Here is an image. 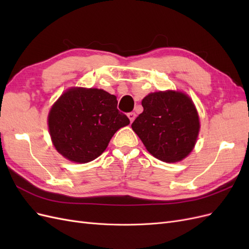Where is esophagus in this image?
I'll return each mask as SVG.
<instances>
[{
	"label": "esophagus",
	"instance_id": "esophagus-1",
	"mask_svg": "<svg viewBox=\"0 0 249 249\" xmlns=\"http://www.w3.org/2000/svg\"><path fill=\"white\" fill-rule=\"evenodd\" d=\"M127 117H129L130 122H131V123H133V122H134V119L136 118V114H135L134 112H130V113H127Z\"/></svg>",
	"mask_w": 249,
	"mask_h": 249
}]
</instances>
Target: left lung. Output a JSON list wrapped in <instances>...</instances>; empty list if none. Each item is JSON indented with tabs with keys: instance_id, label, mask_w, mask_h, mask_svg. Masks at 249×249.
I'll use <instances>...</instances> for the list:
<instances>
[{
	"instance_id": "8db88e82",
	"label": "left lung",
	"mask_w": 249,
	"mask_h": 249,
	"mask_svg": "<svg viewBox=\"0 0 249 249\" xmlns=\"http://www.w3.org/2000/svg\"><path fill=\"white\" fill-rule=\"evenodd\" d=\"M143 112L132 124L149 154L163 162L183 160L190 154L199 132L197 111L183 92L159 91L142 100Z\"/></svg>"
}]
</instances>
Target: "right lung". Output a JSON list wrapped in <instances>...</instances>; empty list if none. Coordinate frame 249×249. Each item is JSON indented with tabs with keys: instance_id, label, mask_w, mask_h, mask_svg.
<instances>
[{
	"instance_id": "add662e5",
	"label": "right lung",
	"mask_w": 249,
	"mask_h": 249,
	"mask_svg": "<svg viewBox=\"0 0 249 249\" xmlns=\"http://www.w3.org/2000/svg\"><path fill=\"white\" fill-rule=\"evenodd\" d=\"M48 120L56 149L77 163L96 159L116 131L130 124L117 109L116 96L96 88L67 90L52 107Z\"/></svg>"
}]
</instances>
